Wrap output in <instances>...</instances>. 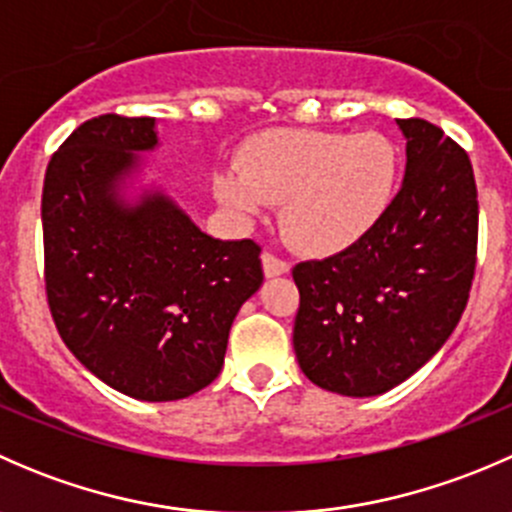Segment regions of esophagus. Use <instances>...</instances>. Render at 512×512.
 Here are the masks:
<instances>
[{
  "label": "esophagus",
  "mask_w": 512,
  "mask_h": 512,
  "mask_svg": "<svg viewBox=\"0 0 512 512\" xmlns=\"http://www.w3.org/2000/svg\"><path fill=\"white\" fill-rule=\"evenodd\" d=\"M262 270H265L267 277H280L289 272V262L282 260V257L272 255V252H262Z\"/></svg>",
  "instance_id": "esophagus-1"
}]
</instances>
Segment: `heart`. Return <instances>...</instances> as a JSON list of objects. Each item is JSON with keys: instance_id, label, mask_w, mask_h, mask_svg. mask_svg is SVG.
Segmentation results:
<instances>
[{"instance_id": "heart-1", "label": "heart", "mask_w": 512, "mask_h": 512, "mask_svg": "<svg viewBox=\"0 0 512 512\" xmlns=\"http://www.w3.org/2000/svg\"><path fill=\"white\" fill-rule=\"evenodd\" d=\"M399 153L381 133L275 131L242 151L240 170L215 175V195L242 218L282 203L289 242L334 255L364 240L389 210Z\"/></svg>"}]
</instances>
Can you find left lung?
Instances as JSON below:
<instances>
[{
    "instance_id": "8db88e82",
    "label": "left lung",
    "mask_w": 512,
    "mask_h": 512,
    "mask_svg": "<svg viewBox=\"0 0 512 512\" xmlns=\"http://www.w3.org/2000/svg\"><path fill=\"white\" fill-rule=\"evenodd\" d=\"M406 178L379 225L327 260L294 265V354L342 396H376L421 369L456 329L478 252L468 153L423 118H401Z\"/></svg>"
}]
</instances>
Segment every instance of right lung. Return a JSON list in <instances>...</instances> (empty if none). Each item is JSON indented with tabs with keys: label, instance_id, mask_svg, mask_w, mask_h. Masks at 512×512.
<instances>
[{
	"label": "right lung",
	"instance_id": "right-lung-1",
	"mask_svg": "<svg viewBox=\"0 0 512 512\" xmlns=\"http://www.w3.org/2000/svg\"><path fill=\"white\" fill-rule=\"evenodd\" d=\"M156 118L103 113L46 165L44 285L56 329L103 384L131 399L178 401L223 369L227 334L262 285L255 240L205 235L168 195H118Z\"/></svg>",
	"mask_w": 512,
	"mask_h": 512
}]
</instances>
